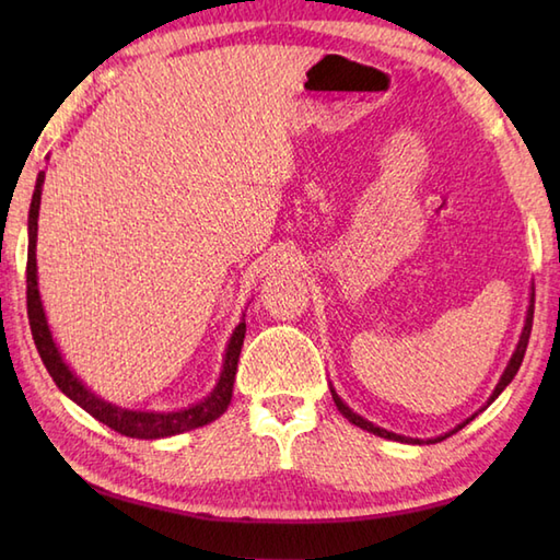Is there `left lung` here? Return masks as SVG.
Listing matches in <instances>:
<instances>
[{"mask_svg":"<svg viewBox=\"0 0 560 560\" xmlns=\"http://www.w3.org/2000/svg\"><path fill=\"white\" fill-rule=\"evenodd\" d=\"M532 317H534V287H532V293H529V307H527V317H525V327H522V331H520V339H517V347H515V351H513V355H510V361H508V365H505V371H503V375H501V380H498V385H495V389H493V395L489 397V401L483 404V407L479 409V411H483L486 407H489L491 401H495L498 399V395H501V392L513 383V377L517 375V371H520V365H522V359H525V351H527V343H529V335H532ZM329 389H331V399H335V404H337V409H339V413L343 416V419H349L353 425H359V428H363V431H368V433H373V435H380V438H387V440H397V443H411V445H421V443H440V440H445V438H450L452 433H457V431H462L464 425H467L469 421H474L479 416V411L477 413H471L467 421H462L459 425H455L452 428L450 433H445V435H438V438H428V440H421V438H407V435H397V433H392V431H387V428H380V425H375V423H371L368 419H363V416H359L355 413L347 401H343L339 395H337V389L329 385Z\"/></svg>","mask_w":560,"mask_h":560,"instance_id":"8db88e82","label":"left lung"}]
</instances>
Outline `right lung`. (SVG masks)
Listing matches in <instances>:
<instances>
[{"instance_id":"right-lung-1","label":"right lung","mask_w":560,"mask_h":560,"mask_svg":"<svg viewBox=\"0 0 560 560\" xmlns=\"http://www.w3.org/2000/svg\"><path fill=\"white\" fill-rule=\"evenodd\" d=\"M43 183H45V171L38 173V180H35L33 199H31V209H28L26 301H28V323H31L35 349H38L47 373H50V377L55 380V385L62 389L71 401L79 404L83 411H89L93 419L105 423L108 428H113V431L122 433L127 438H139V440L171 438V435H180L185 431H192V428L217 421L219 416L229 409L231 397H233L235 371H237V361H241V349H243V339H245V315L241 323H237V327L233 329L229 343H225L219 383L213 385V389L205 399L197 404H189V407L177 409V411H147V409L117 407V404L105 401L103 397L96 395V392H91L77 377V373L67 365V361L62 359V351H59V347L52 339L50 325H47L40 291H38L35 241H38V213H40Z\"/></svg>"}]
</instances>
